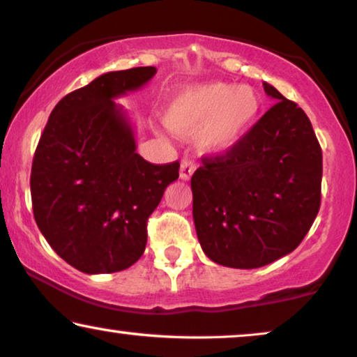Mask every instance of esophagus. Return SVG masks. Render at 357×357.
I'll return each instance as SVG.
<instances>
[{
	"label": "esophagus",
	"instance_id": "1",
	"mask_svg": "<svg viewBox=\"0 0 357 357\" xmlns=\"http://www.w3.org/2000/svg\"><path fill=\"white\" fill-rule=\"evenodd\" d=\"M194 171H196V165H194L191 160H183L181 169H179V178L184 179V181H188V179H191Z\"/></svg>",
	"mask_w": 357,
	"mask_h": 357
}]
</instances>
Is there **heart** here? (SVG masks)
Returning <instances> with one entry per match:
<instances>
[{"instance_id":"heart-1","label":"heart","mask_w":357,"mask_h":357,"mask_svg":"<svg viewBox=\"0 0 357 357\" xmlns=\"http://www.w3.org/2000/svg\"><path fill=\"white\" fill-rule=\"evenodd\" d=\"M259 107V94L248 86L218 82L192 84L166 101L163 121L179 135L197 132L199 149L220 155L248 134Z\"/></svg>"}]
</instances>
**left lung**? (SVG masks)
Returning a JSON list of instances; mask_svg holds the SVG:
<instances>
[{
    "label": "left lung",
    "mask_w": 357,
    "mask_h": 357,
    "mask_svg": "<svg viewBox=\"0 0 357 357\" xmlns=\"http://www.w3.org/2000/svg\"><path fill=\"white\" fill-rule=\"evenodd\" d=\"M273 107L191 178L192 217L213 263L255 269L301 245L321 197V149L307 114L269 83Z\"/></svg>",
    "instance_id": "obj_1"
}]
</instances>
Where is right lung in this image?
<instances>
[{
  "label": "right lung",
  "mask_w": 357,
  "mask_h": 357,
  "mask_svg": "<svg viewBox=\"0 0 357 357\" xmlns=\"http://www.w3.org/2000/svg\"><path fill=\"white\" fill-rule=\"evenodd\" d=\"M155 66L109 71L66 94L52 111L31 171L37 227L61 259L86 274L117 273L140 259L146 220L179 163L137 153L129 117L114 99L153 78Z\"/></svg>",
  "instance_id": "right-lung-1"
}]
</instances>
